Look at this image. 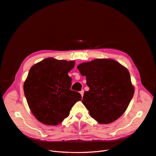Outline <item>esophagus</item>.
Returning a JSON list of instances; mask_svg holds the SVG:
<instances>
[{"label": "esophagus", "instance_id": "esophagus-1", "mask_svg": "<svg viewBox=\"0 0 156 156\" xmlns=\"http://www.w3.org/2000/svg\"><path fill=\"white\" fill-rule=\"evenodd\" d=\"M84 90H83L80 91V95H81V97H83V95H84Z\"/></svg>", "mask_w": 156, "mask_h": 156}]
</instances>
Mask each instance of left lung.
Masks as SVG:
<instances>
[{
	"instance_id": "1",
	"label": "left lung",
	"mask_w": 156,
	"mask_h": 156,
	"mask_svg": "<svg viewBox=\"0 0 156 156\" xmlns=\"http://www.w3.org/2000/svg\"><path fill=\"white\" fill-rule=\"evenodd\" d=\"M78 70L86 77L90 90L83 104L99 123L108 124L119 118L133 97L134 88L127 68L111 59H96L80 63Z\"/></svg>"
}]
</instances>
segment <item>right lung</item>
Wrapping results in <instances>:
<instances>
[{"label":"right lung","instance_id":"obj_1","mask_svg":"<svg viewBox=\"0 0 156 156\" xmlns=\"http://www.w3.org/2000/svg\"><path fill=\"white\" fill-rule=\"evenodd\" d=\"M74 66V61L48 58L30 68L23 84L24 94L30 111L41 123L58 125L81 101L80 93L70 90L72 78L68 73Z\"/></svg>","mask_w":156,"mask_h":156}]
</instances>
